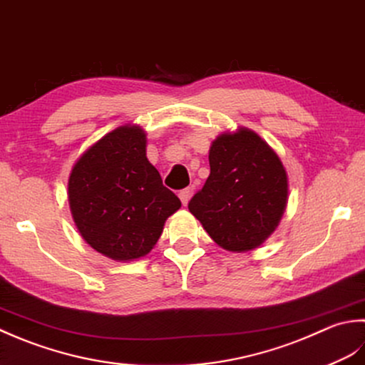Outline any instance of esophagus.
<instances>
[{"instance_id": "obj_1", "label": "esophagus", "mask_w": 365, "mask_h": 365, "mask_svg": "<svg viewBox=\"0 0 365 365\" xmlns=\"http://www.w3.org/2000/svg\"><path fill=\"white\" fill-rule=\"evenodd\" d=\"M190 189L187 187V189H182L181 192H180V198H181V203L185 206L189 203V198H190Z\"/></svg>"}]
</instances>
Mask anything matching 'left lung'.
<instances>
[{
  "label": "left lung",
  "mask_w": 365,
  "mask_h": 365,
  "mask_svg": "<svg viewBox=\"0 0 365 365\" xmlns=\"http://www.w3.org/2000/svg\"><path fill=\"white\" fill-rule=\"evenodd\" d=\"M211 173L189 211L220 247L247 252L271 236L287 206V172L255 132L222 133L210 150Z\"/></svg>",
  "instance_id": "obj_1"
}]
</instances>
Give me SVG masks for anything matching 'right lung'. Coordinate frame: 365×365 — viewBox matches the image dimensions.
<instances>
[{"mask_svg": "<svg viewBox=\"0 0 365 365\" xmlns=\"http://www.w3.org/2000/svg\"><path fill=\"white\" fill-rule=\"evenodd\" d=\"M69 205L83 240L116 262L145 257L181 207L146 159V135L137 125L111 130L77 160Z\"/></svg>", "mask_w": 365, "mask_h": 365, "instance_id": "obj_1", "label": "right lung"}]
</instances>
